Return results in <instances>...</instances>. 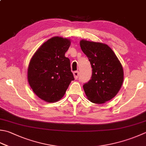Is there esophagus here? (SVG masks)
<instances>
[{
	"instance_id": "obj_1",
	"label": "esophagus",
	"mask_w": 146,
	"mask_h": 146,
	"mask_svg": "<svg viewBox=\"0 0 146 146\" xmlns=\"http://www.w3.org/2000/svg\"><path fill=\"white\" fill-rule=\"evenodd\" d=\"M73 75H74V77H75V79L78 78V76H79V72H78V71H74V72H73Z\"/></svg>"
}]
</instances>
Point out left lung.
Masks as SVG:
<instances>
[{
	"instance_id": "1",
	"label": "left lung",
	"mask_w": 146,
	"mask_h": 146,
	"mask_svg": "<svg viewBox=\"0 0 146 146\" xmlns=\"http://www.w3.org/2000/svg\"><path fill=\"white\" fill-rule=\"evenodd\" d=\"M80 44L92 68L91 79L83 85L85 94L93 103H104L120 89L123 81L122 66L108 45L84 40Z\"/></svg>"
}]
</instances>
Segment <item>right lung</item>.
Returning a JSON list of instances; mask_svg holds the SVG:
<instances>
[{
  "label": "right lung",
  "instance_id": "add662e5",
  "mask_svg": "<svg viewBox=\"0 0 146 146\" xmlns=\"http://www.w3.org/2000/svg\"><path fill=\"white\" fill-rule=\"evenodd\" d=\"M70 40L55 36L44 43L34 54L28 69V80L36 95L44 101L61 99L74 80L70 61L65 53Z\"/></svg>",
  "mask_w": 146,
  "mask_h": 146
}]
</instances>
